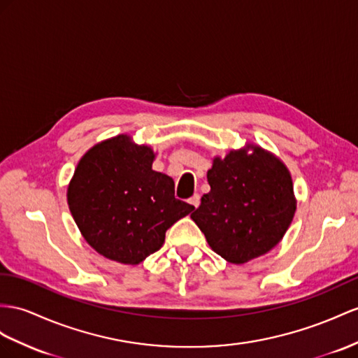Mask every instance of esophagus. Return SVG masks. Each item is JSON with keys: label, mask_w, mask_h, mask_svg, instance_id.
I'll list each match as a JSON object with an SVG mask.
<instances>
[{"label": "esophagus", "mask_w": 358, "mask_h": 358, "mask_svg": "<svg viewBox=\"0 0 358 358\" xmlns=\"http://www.w3.org/2000/svg\"><path fill=\"white\" fill-rule=\"evenodd\" d=\"M189 203H190L192 206H194L195 208H198V207H199V204H201V196H199L198 194H195L194 196H192V198L189 199Z\"/></svg>", "instance_id": "1"}]
</instances>
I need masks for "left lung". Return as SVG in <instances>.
I'll list each match as a JSON object with an SVG mask.
<instances>
[{
  "mask_svg": "<svg viewBox=\"0 0 358 358\" xmlns=\"http://www.w3.org/2000/svg\"><path fill=\"white\" fill-rule=\"evenodd\" d=\"M210 192L190 217L216 254L243 264L269 252L296 212L290 172L277 155L246 143L207 171Z\"/></svg>",
  "mask_w": 358,
  "mask_h": 358,
  "instance_id": "8db88e82",
  "label": "left lung"
}]
</instances>
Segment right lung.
Returning <instances> with one entry per match:
<instances>
[{"instance_id":"obj_1","label":"right lung","mask_w":358,"mask_h":358,"mask_svg":"<svg viewBox=\"0 0 358 358\" xmlns=\"http://www.w3.org/2000/svg\"><path fill=\"white\" fill-rule=\"evenodd\" d=\"M154 159L151 146L119 134L92 146L69 181L71 215L85 241L108 260L139 264L195 208L173 196V180L152 171Z\"/></svg>"}]
</instances>
